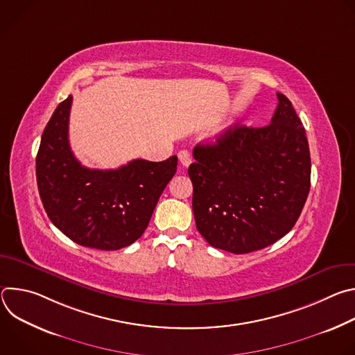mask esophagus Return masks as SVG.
<instances>
[{"label":"esophagus","instance_id":"34e87169","mask_svg":"<svg viewBox=\"0 0 355 355\" xmlns=\"http://www.w3.org/2000/svg\"><path fill=\"white\" fill-rule=\"evenodd\" d=\"M178 160H180L182 167H188L191 164V162H192V157H191V155L188 153L187 150H181L180 153H178Z\"/></svg>","mask_w":355,"mask_h":355}]
</instances>
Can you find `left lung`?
Segmentation results:
<instances>
[{"mask_svg": "<svg viewBox=\"0 0 355 355\" xmlns=\"http://www.w3.org/2000/svg\"><path fill=\"white\" fill-rule=\"evenodd\" d=\"M263 128L234 125L196 144L188 168L198 232L216 248L245 254L271 245L296 223L311 189V153L292 103Z\"/></svg>", "mask_w": 355, "mask_h": 355, "instance_id": "left-lung-1", "label": "left lung"}]
</instances>
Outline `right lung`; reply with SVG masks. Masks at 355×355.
Returning <instances> with one entry per match:
<instances>
[{
    "mask_svg": "<svg viewBox=\"0 0 355 355\" xmlns=\"http://www.w3.org/2000/svg\"><path fill=\"white\" fill-rule=\"evenodd\" d=\"M73 96L47 122L36 156V181L52 223L74 243L119 250L146 230L164 188L177 171V156L164 162L136 159L116 170H91L69 143Z\"/></svg>",
    "mask_w": 355,
    "mask_h": 355,
    "instance_id": "add662e5",
    "label": "right lung"
}]
</instances>
